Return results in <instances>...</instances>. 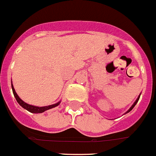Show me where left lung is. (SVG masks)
<instances>
[{
    "instance_id": "obj_1",
    "label": "left lung",
    "mask_w": 156,
    "mask_h": 156,
    "mask_svg": "<svg viewBox=\"0 0 156 156\" xmlns=\"http://www.w3.org/2000/svg\"><path fill=\"white\" fill-rule=\"evenodd\" d=\"M139 98H140V96L138 97V98H137V99H136V102H134V103H133V106H132L131 107H130V109H129V110H128V111H127V112H126V113H129V111H130V110H133V108L134 106H136V103H137L138 100H139Z\"/></svg>"
}]
</instances>
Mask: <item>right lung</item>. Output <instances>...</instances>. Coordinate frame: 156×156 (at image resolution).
I'll list each match as a JSON object with an SVG mask.
<instances>
[{
    "instance_id": "right-lung-1",
    "label": "right lung",
    "mask_w": 156,
    "mask_h": 156,
    "mask_svg": "<svg viewBox=\"0 0 156 156\" xmlns=\"http://www.w3.org/2000/svg\"><path fill=\"white\" fill-rule=\"evenodd\" d=\"M12 88L13 94H14L15 98H16V101L18 102L19 104L23 108L26 109L27 110H28L29 112H30V113H34V114L42 113V112H44V111H46V110H50V109L54 108V107H55V106H58L60 103V102H58V103H56V104L50 105V106H42V107H38V106H31V105L27 104V103H26V102H23L22 99H20V97L17 95L16 92V91H15V89H14V87H13L12 85Z\"/></svg>"
}]
</instances>
